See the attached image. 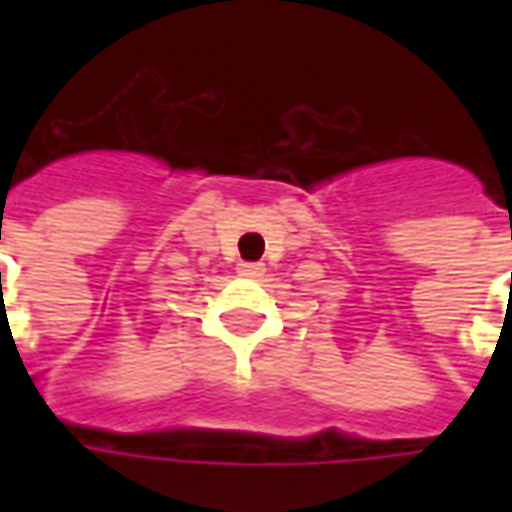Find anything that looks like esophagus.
Segmentation results:
<instances>
[{"instance_id":"34e87169","label":"esophagus","mask_w":512,"mask_h":512,"mask_svg":"<svg viewBox=\"0 0 512 512\" xmlns=\"http://www.w3.org/2000/svg\"><path fill=\"white\" fill-rule=\"evenodd\" d=\"M266 266L263 263H238V274L241 277H263Z\"/></svg>"}]
</instances>
